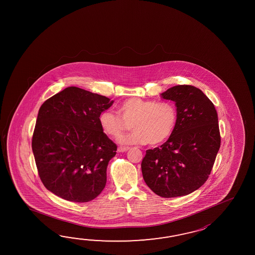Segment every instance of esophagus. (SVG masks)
Wrapping results in <instances>:
<instances>
[{
  "label": "esophagus",
  "mask_w": 255,
  "mask_h": 255,
  "mask_svg": "<svg viewBox=\"0 0 255 255\" xmlns=\"http://www.w3.org/2000/svg\"><path fill=\"white\" fill-rule=\"evenodd\" d=\"M128 149H129V147H128V146H119V148H118V151L126 152L128 151Z\"/></svg>",
  "instance_id": "34e87169"
}]
</instances>
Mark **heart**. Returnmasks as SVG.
<instances>
[{
    "mask_svg": "<svg viewBox=\"0 0 255 255\" xmlns=\"http://www.w3.org/2000/svg\"><path fill=\"white\" fill-rule=\"evenodd\" d=\"M119 115L106 110L99 116V125L104 133L115 137L125 129L126 123L132 122L133 130L128 135H120L119 142L124 145L161 144L172 135L178 122V112L174 104L156 102L131 98L120 104Z\"/></svg>",
    "mask_w": 255,
    "mask_h": 255,
    "instance_id": "1",
    "label": "heart"
}]
</instances>
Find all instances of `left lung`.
<instances>
[{
  "label": "left lung",
  "instance_id": "1",
  "mask_svg": "<svg viewBox=\"0 0 255 255\" xmlns=\"http://www.w3.org/2000/svg\"><path fill=\"white\" fill-rule=\"evenodd\" d=\"M161 98L175 102L178 122L160 146L147 149L141 163L143 179L163 198L188 195L211 174L221 146L218 115L201 89L188 85L168 88Z\"/></svg>",
  "mask_w": 255,
  "mask_h": 255
}]
</instances>
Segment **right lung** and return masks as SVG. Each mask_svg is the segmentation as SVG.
Segmentation results:
<instances>
[{"mask_svg": "<svg viewBox=\"0 0 255 255\" xmlns=\"http://www.w3.org/2000/svg\"><path fill=\"white\" fill-rule=\"evenodd\" d=\"M114 100L79 87H66L39 109L32 148L44 187L66 201L87 202L107 183L117 145L99 125Z\"/></svg>", "mask_w": 255, "mask_h": 255, "instance_id": "obj_1", "label": "right lung"}]
</instances>
